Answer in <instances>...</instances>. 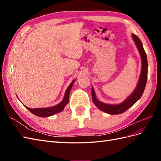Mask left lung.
<instances>
[{
  "instance_id": "left-lung-1",
  "label": "left lung",
  "mask_w": 161,
  "mask_h": 161,
  "mask_svg": "<svg viewBox=\"0 0 161 161\" xmlns=\"http://www.w3.org/2000/svg\"><path fill=\"white\" fill-rule=\"evenodd\" d=\"M132 37L135 41L136 45L137 46L140 54L141 56V59H142V70H141L140 77L137 87H136L135 91L133 92V93L128 97V98L124 101L123 103L118 105H109L103 103L97 100L95 93V91L92 88L91 89L92 98L93 103L100 110L105 112L107 114L111 115L120 114L124 113L126 110H128L142 97L146 85H147L148 77V61L147 53H146L144 50L142 43L140 41V39L134 34L132 35Z\"/></svg>"
}]
</instances>
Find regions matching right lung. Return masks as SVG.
Segmentation results:
<instances>
[{
    "instance_id": "1",
    "label": "right lung",
    "mask_w": 161,
    "mask_h": 161,
    "mask_svg": "<svg viewBox=\"0 0 161 161\" xmlns=\"http://www.w3.org/2000/svg\"><path fill=\"white\" fill-rule=\"evenodd\" d=\"M74 82L75 80H73L71 82V84L69 85V86L68 87L63 100L59 104L56 105V106L51 107V108H36V109H31V108H27V107L25 105L24 106H25L30 112H31L33 114L39 117H42V118H43V117H49V116L54 115L57 113H59V112L62 111L64 109L65 106L68 104V103H69L70 92L72 86L73 85V83H74Z\"/></svg>"
}]
</instances>
